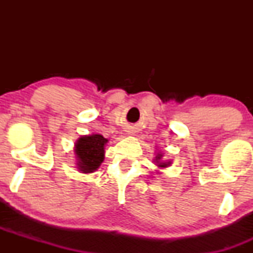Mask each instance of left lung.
<instances>
[{"instance_id":"1","label":"left lung","mask_w":253,"mask_h":253,"mask_svg":"<svg viewBox=\"0 0 253 253\" xmlns=\"http://www.w3.org/2000/svg\"><path fill=\"white\" fill-rule=\"evenodd\" d=\"M162 156L161 153H158V155L156 156V159H155V162H156V164H157V167H159V168H167L168 165H170L171 163L170 162H161L162 161Z\"/></svg>"}]
</instances>
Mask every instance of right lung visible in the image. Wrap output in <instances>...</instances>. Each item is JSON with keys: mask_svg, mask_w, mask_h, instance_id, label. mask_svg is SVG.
<instances>
[{"mask_svg": "<svg viewBox=\"0 0 253 253\" xmlns=\"http://www.w3.org/2000/svg\"><path fill=\"white\" fill-rule=\"evenodd\" d=\"M108 143L101 134L83 135L75 144L77 169L83 173L94 172L104 159V145Z\"/></svg>", "mask_w": 253, "mask_h": 253, "instance_id": "1", "label": "right lung"}]
</instances>
